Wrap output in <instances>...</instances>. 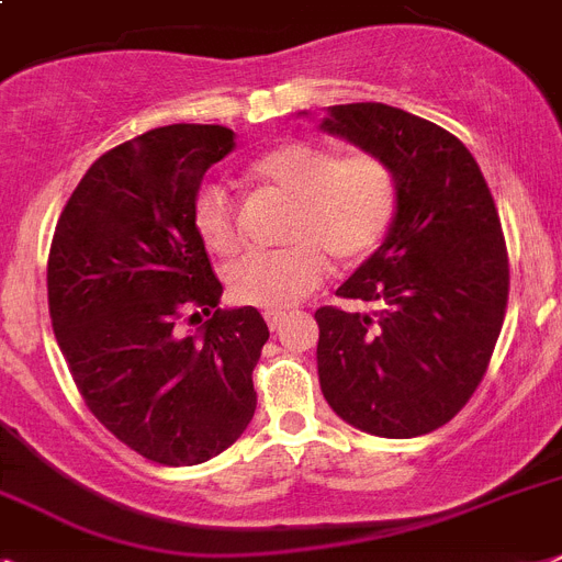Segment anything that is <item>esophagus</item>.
<instances>
[{"mask_svg": "<svg viewBox=\"0 0 562 562\" xmlns=\"http://www.w3.org/2000/svg\"><path fill=\"white\" fill-rule=\"evenodd\" d=\"M286 315L284 313H267V324H270V330H278L281 324H284Z\"/></svg>", "mask_w": 562, "mask_h": 562, "instance_id": "1", "label": "esophagus"}]
</instances>
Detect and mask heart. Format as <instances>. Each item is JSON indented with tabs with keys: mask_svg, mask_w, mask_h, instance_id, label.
I'll return each mask as SVG.
<instances>
[{
	"mask_svg": "<svg viewBox=\"0 0 562 562\" xmlns=\"http://www.w3.org/2000/svg\"><path fill=\"white\" fill-rule=\"evenodd\" d=\"M252 178L295 203L281 252H249L226 270L238 304L286 313L322 284L330 267L359 263L379 249L393 217L398 187L393 166L375 151H350L324 143L290 140L263 151ZM192 226L203 249L232 258L244 247L238 203L217 183L198 189Z\"/></svg>",
	"mask_w": 562,
	"mask_h": 562,
	"instance_id": "obj_1",
	"label": "heart"
}]
</instances>
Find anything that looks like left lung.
<instances>
[{"mask_svg":"<svg viewBox=\"0 0 562 562\" xmlns=\"http://www.w3.org/2000/svg\"><path fill=\"white\" fill-rule=\"evenodd\" d=\"M322 128L382 155L398 187L384 244L338 286L375 313L315 310L322 393L373 437H422L468 405L503 330L512 281L497 203L462 140L430 120L350 103Z\"/></svg>","mask_w":562,"mask_h":562,"instance_id":"left-lung-1","label":"left lung"}]
</instances>
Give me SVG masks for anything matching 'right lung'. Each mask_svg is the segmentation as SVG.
Listing matches in <instances>:
<instances>
[{"instance_id":"obj_1","label":"right lung","mask_w":562,"mask_h":562,"mask_svg":"<svg viewBox=\"0 0 562 562\" xmlns=\"http://www.w3.org/2000/svg\"><path fill=\"white\" fill-rule=\"evenodd\" d=\"M232 148V128L198 123L120 143L86 171L50 240V324L74 384L105 430L160 465L217 457L258 405L270 330L255 307H217L224 286L192 226L203 175ZM201 314L202 333L183 334Z\"/></svg>"}]
</instances>
